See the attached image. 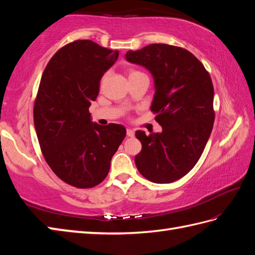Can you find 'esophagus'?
Here are the masks:
<instances>
[{
	"label": "esophagus",
	"mask_w": 255,
	"mask_h": 255,
	"mask_svg": "<svg viewBox=\"0 0 255 255\" xmlns=\"http://www.w3.org/2000/svg\"><path fill=\"white\" fill-rule=\"evenodd\" d=\"M127 136L128 137H133L134 136V131L130 128H127Z\"/></svg>",
	"instance_id": "1"
}]
</instances>
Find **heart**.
<instances>
[{
  "label": "heart",
  "instance_id": "1",
  "mask_svg": "<svg viewBox=\"0 0 255 255\" xmlns=\"http://www.w3.org/2000/svg\"><path fill=\"white\" fill-rule=\"evenodd\" d=\"M133 73H139V71H134V70H132V71H130V73H129V75L133 74Z\"/></svg>",
  "mask_w": 255,
  "mask_h": 255
}]
</instances>
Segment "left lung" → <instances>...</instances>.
<instances>
[{
    "label": "left lung",
    "instance_id": "1",
    "mask_svg": "<svg viewBox=\"0 0 255 255\" xmlns=\"http://www.w3.org/2000/svg\"><path fill=\"white\" fill-rule=\"evenodd\" d=\"M126 60L145 68L154 82L151 111L162 131H136L142 149L134 156L138 171L149 181L172 183L197 163L213 130L214 86L205 67L180 47L152 44L129 50Z\"/></svg>",
    "mask_w": 255,
    "mask_h": 255
}]
</instances>
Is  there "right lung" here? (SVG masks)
Segmentation results:
<instances>
[{
    "instance_id": "add662e5",
    "label": "right lung",
    "mask_w": 255,
    "mask_h": 255,
    "mask_svg": "<svg viewBox=\"0 0 255 255\" xmlns=\"http://www.w3.org/2000/svg\"><path fill=\"white\" fill-rule=\"evenodd\" d=\"M118 55L92 40H77L59 49L42 73L34 105L38 141L53 173L74 187L104 181L126 136L123 125L101 126L89 112Z\"/></svg>"
}]
</instances>
